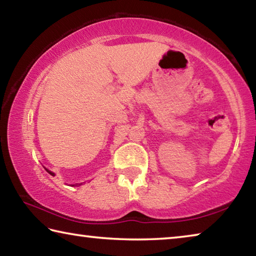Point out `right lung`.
Wrapping results in <instances>:
<instances>
[{
    "instance_id": "obj_1",
    "label": "right lung",
    "mask_w": 256,
    "mask_h": 256,
    "mask_svg": "<svg viewBox=\"0 0 256 256\" xmlns=\"http://www.w3.org/2000/svg\"><path fill=\"white\" fill-rule=\"evenodd\" d=\"M47 170V172H50V174L52 176H54V172H50L48 170Z\"/></svg>"
}]
</instances>
